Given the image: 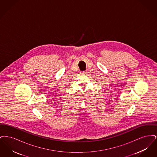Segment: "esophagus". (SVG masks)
<instances>
[{
	"instance_id": "1",
	"label": "esophagus",
	"mask_w": 157,
	"mask_h": 157,
	"mask_svg": "<svg viewBox=\"0 0 157 157\" xmlns=\"http://www.w3.org/2000/svg\"><path fill=\"white\" fill-rule=\"evenodd\" d=\"M86 71H82L81 72V74H86Z\"/></svg>"
}]
</instances>
